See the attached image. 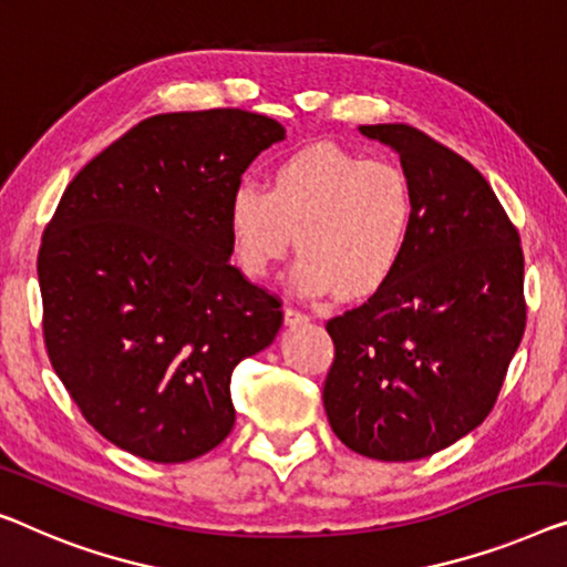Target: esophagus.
Masks as SVG:
<instances>
[{
	"instance_id": "1",
	"label": "esophagus",
	"mask_w": 567,
	"mask_h": 567,
	"mask_svg": "<svg viewBox=\"0 0 567 567\" xmlns=\"http://www.w3.org/2000/svg\"><path fill=\"white\" fill-rule=\"evenodd\" d=\"M285 323L287 326H306V323H310V316L308 312H300L295 308H285Z\"/></svg>"
}]
</instances>
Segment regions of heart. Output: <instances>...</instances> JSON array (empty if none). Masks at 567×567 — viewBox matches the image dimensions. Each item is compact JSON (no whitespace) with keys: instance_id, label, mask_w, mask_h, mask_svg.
I'll list each match as a JSON object with an SVG mask.
<instances>
[{"instance_id":"heart-1","label":"heart","mask_w":567,"mask_h":567,"mask_svg":"<svg viewBox=\"0 0 567 567\" xmlns=\"http://www.w3.org/2000/svg\"><path fill=\"white\" fill-rule=\"evenodd\" d=\"M234 259L261 280L295 239L292 282L364 300L400 272L415 229V198L400 167L336 145H310L269 173L267 190L241 183L229 198Z\"/></svg>"}]
</instances>
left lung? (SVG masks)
I'll return each mask as SVG.
<instances>
[{
	"instance_id": "1",
	"label": "left lung",
	"mask_w": 567,
	"mask_h": 567,
	"mask_svg": "<svg viewBox=\"0 0 567 567\" xmlns=\"http://www.w3.org/2000/svg\"><path fill=\"white\" fill-rule=\"evenodd\" d=\"M359 132L400 155L415 229L400 272L326 323L336 357L326 415L353 453L417 461L492 412L525 333V257L492 185L410 124Z\"/></svg>"
}]
</instances>
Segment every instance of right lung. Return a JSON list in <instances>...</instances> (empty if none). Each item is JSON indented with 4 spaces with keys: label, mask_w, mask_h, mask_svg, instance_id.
Instances as JSON below:
<instances>
[{
    "label": "right lung",
    "mask_w": 567,
    "mask_h": 567,
    "mask_svg": "<svg viewBox=\"0 0 567 567\" xmlns=\"http://www.w3.org/2000/svg\"><path fill=\"white\" fill-rule=\"evenodd\" d=\"M285 126L241 109L157 114L68 185L42 234L55 374L122 451L185 463L231 433V371L275 341L280 300L229 265V198Z\"/></svg>",
    "instance_id": "add662e5"
}]
</instances>
